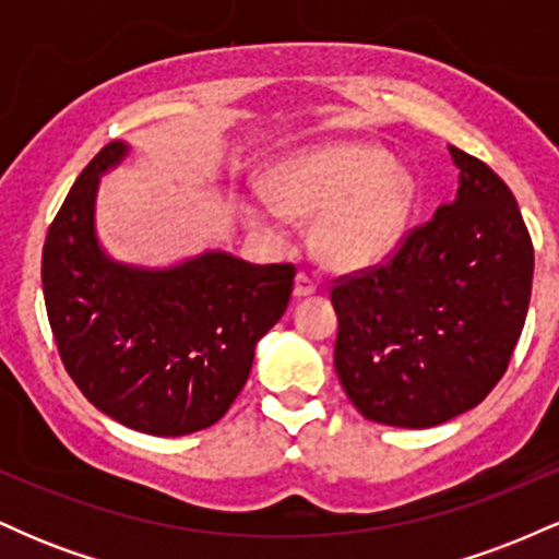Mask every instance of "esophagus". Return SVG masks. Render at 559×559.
Masks as SVG:
<instances>
[{
  "mask_svg": "<svg viewBox=\"0 0 559 559\" xmlns=\"http://www.w3.org/2000/svg\"><path fill=\"white\" fill-rule=\"evenodd\" d=\"M316 292H318L316 281H312L307 273H297V278H294V297L305 299V297H310V294H316Z\"/></svg>",
  "mask_w": 559,
  "mask_h": 559,
  "instance_id": "obj_1",
  "label": "esophagus"
}]
</instances>
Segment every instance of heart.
<instances>
[{
  "instance_id": "heart-1",
  "label": "heart",
  "mask_w": 559,
  "mask_h": 559,
  "mask_svg": "<svg viewBox=\"0 0 559 559\" xmlns=\"http://www.w3.org/2000/svg\"><path fill=\"white\" fill-rule=\"evenodd\" d=\"M267 202L239 213L260 239H281V215L312 221V249L333 271L381 265L400 249L415 210V178L376 144H329L288 155L265 173Z\"/></svg>"
}]
</instances>
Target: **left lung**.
Listing matches in <instances>:
<instances>
[{
  "label": "left lung",
  "mask_w": 559,
  "mask_h": 559,
  "mask_svg": "<svg viewBox=\"0 0 559 559\" xmlns=\"http://www.w3.org/2000/svg\"><path fill=\"white\" fill-rule=\"evenodd\" d=\"M452 204L404 236L386 262L333 281L338 381L368 420L431 428L486 400L521 338L534 243L515 197L478 157Z\"/></svg>",
  "instance_id": "1"
}]
</instances>
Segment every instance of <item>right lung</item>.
Listing matches in <instances>:
<instances>
[{"instance_id": "obj_1", "label": "right lung", "mask_w": 559, "mask_h": 559, "mask_svg": "<svg viewBox=\"0 0 559 559\" xmlns=\"http://www.w3.org/2000/svg\"><path fill=\"white\" fill-rule=\"evenodd\" d=\"M126 152L123 141L102 146L62 202L44 241V301L60 360L99 413L141 433L186 436L239 396L297 267L228 252L165 271L107 258L94 230L96 186Z\"/></svg>"}]
</instances>
